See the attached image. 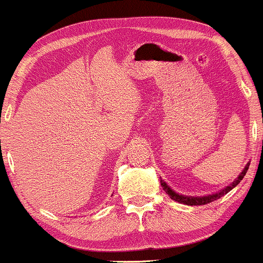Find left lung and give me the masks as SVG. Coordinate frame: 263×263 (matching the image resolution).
Instances as JSON below:
<instances>
[{
  "label": "left lung",
  "instance_id": "1",
  "mask_svg": "<svg viewBox=\"0 0 263 263\" xmlns=\"http://www.w3.org/2000/svg\"><path fill=\"white\" fill-rule=\"evenodd\" d=\"M249 166H250V162L245 166V168L242 170L241 174L239 175V177H237L236 180L233 182V183L229 184V186L225 187L224 190L220 191V192L209 194V196H203V197H192V196L188 197V196H183V194H178V193H176L174 190H171V188L168 187V184L166 183V182L163 181V180H160V183H161V187L163 188V191H165V192L170 196V198L176 200V202L182 203V204H186V205H203V204H208V203L214 202V200L221 198V197H223L224 194H227L228 192H230V191L233 190L234 187H236L237 184H239L240 182H241V180L243 178V176L246 175V172H248Z\"/></svg>",
  "mask_w": 263,
  "mask_h": 263
}]
</instances>
